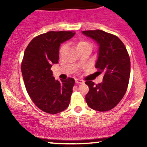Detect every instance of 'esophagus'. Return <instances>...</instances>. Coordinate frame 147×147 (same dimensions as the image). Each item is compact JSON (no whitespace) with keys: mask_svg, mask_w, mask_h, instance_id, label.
<instances>
[{"mask_svg":"<svg viewBox=\"0 0 147 147\" xmlns=\"http://www.w3.org/2000/svg\"><path fill=\"white\" fill-rule=\"evenodd\" d=\"M75 82L77 84H84V81L83 80H81V79H75Z\"/></svg>","mask_w":147,"mask_h":147,"instance_id":"obj_1","label":"esophagus"}]
</instances>
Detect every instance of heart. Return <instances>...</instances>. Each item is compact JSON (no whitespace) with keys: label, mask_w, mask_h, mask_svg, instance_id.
<instances>
[{"label":"heart","mask_w":147,"mask_h":147,"mask_svg":"<svg viewBox=\"0 0 147 147\" xmlns=\"http://www.w3.org/2000/svg\"><path fill=\"white\" fill-rule=\"evenodd\" d=\"M88 44H90V43H88V42H86V41H80V42H79V43H78V44H77V49H78V48H79V47L82 46V45H88ZM63 48H64V46H62L61 48V50H63Z\"/></svg>","instance_id":"obj_1"}]
</instances>
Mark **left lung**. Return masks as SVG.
<instances>
[{"mask_svg":"<svg viewBox=\"0 0 147 147\" xmlns=\"http://www.w3.org/2000/svg\"><path fill=\"white\" fill-rule=\"evenodd\" d=\"M82 33L97 42L98 58L95 68L104 73L103 82L95 85L92 81L85 82L89 87L86 95L88 106L93 110L110 111L123 98L129 85L131 62L125 45L115 35L100 30Z\"/></svg>","mask_w":147,"mask_h":147,"instance_id":"8db88e82","label":"left lung"}]
</instances>
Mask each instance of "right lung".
<instances>
[{
  "mask_svg": "<svg viewBox=\"0 0 147 147\" xmlns=\"http://www.w3.org/2000/svg\"><path fill=\"white\" fill-rule=\"evenodd\" d=\"M75 32H48L34 38L25 49L21 72L27 92L41 111L57 114L70 104L75 79L55 80L51 68L58 63L61 43L71 38Z\"/></svg>",
  "mask_w": 147,
  "mask_h": 147,
  "instance_id": "obj_1",
  "label": "right lung"
}]
</instances>
